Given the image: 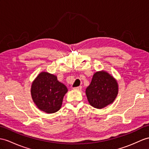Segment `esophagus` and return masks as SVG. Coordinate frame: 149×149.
Masks as SVG:
<instances>
[{"label":"esophagus","mask_w":149,"mask_h":149,"mask_svg":"<svg viewBox=\"0 0 149 149\" xmlns=\"http://www.w3.org/2000/svg\"><path fill=\"white\" fill-rule=\"evenodd\" d=\"M82 88V86H79L77 87H74L73 89L74 90H80Z\"/></svg>","instance_id":"obj_1"}]
</instances>
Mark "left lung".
Returning <instances> with one entry per match:
<instances>
[{
    "label": "left lung",
    "instance_id": "1",
    "mask_svg": "<svg viewBox=\"0 0 149 149\" xmlns=\"http://www.w3.org/2000/svg\"><path fill=\"white\" fill-rule=\"evenodd\" d=\"M118 92L116 81L106 71L96 72L86 89L90 104L97 109H102L113 102Z\"/></svg>",
    "mask_w": 149,
    "mask_h": 149
}]
</instances>
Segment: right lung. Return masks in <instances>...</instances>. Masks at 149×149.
<instances>
[{"label":"right lung","mask_w":149,"mask_h":149,"mask_svg":"<svg viewBox=\"0 0 149 149\" xmlns=\"http://www.w3.org/2000/svg\"><path fill=\"white\" fill-rule=\"evenodd\" d=\"M67 92L66 86L58 81L55 75L47 72L39 74L31 89L35 104L39 109L47 113H54L60 109Z\"/></svg>","instance_id":"add662e5"}]
</instances>
